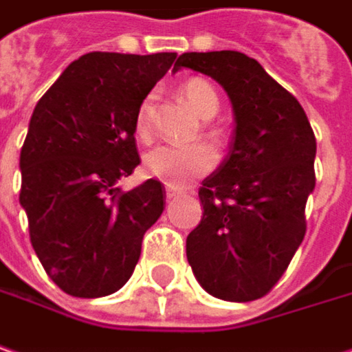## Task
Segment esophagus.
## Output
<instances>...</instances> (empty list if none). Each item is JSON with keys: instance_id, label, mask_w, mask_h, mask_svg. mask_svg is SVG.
<instances>
[{"instance_id": "34e87169", "label": "esophagus", "mask_w": 352, "mask_h": 352, "mask_svg": "<svg viewBox=\"0 0 352 352\" xmlns=\"http://www.w3.org/2000/svg\"><path fill=\"white\" fill-rule=\"evenodd\" d=\"M179 195V189L173 187V185H165V197H167V201H171V199H175Z\"/></svg>"}]
</instances>
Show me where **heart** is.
Wrapping results in <instances>:
<instances>
[{"instance_id":"1","label":"heart","mask_w":352,"mask_h":352,"mask_svg":"<svg viewBox=\"0 0 352 352\" xmlns=\"http://www.w3.org/2000/svg\"><path fill=\"white\" fill-rule=\"evenodd\" d=\"M179 94L201 117H213L217 113L219 95L209 81L201 77H191L181 83ZM151 115H153V95H147L139 103L135 113V131L143 139L151 133ZM215 165H217V153L209 143H191V145L163 143L153 147L145 155L147 173L161 179L167 185H185L191 179L207 175Z\"/></svg>"}]
</instances>
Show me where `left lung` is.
I'll use <instances>...</instances> for the list:
<instances>
[{"label":"left lung","instance_id":"8db88e82","mask_svg":"<svg viewBox=\"0 0 352 352\" xmlns=\"http://www.w3.org/2000/svg\"><path fill=\"white\" fill-rule=\"evenodd\" d=\"M181 67L213 77L235 111L229 155L199 189L203 217L187 237V261L209 295L261 299L305 237L317 139L299 101L253 57L191 52L177 59Z\"/></svg>","mask_w":352,"mask_h":352}]
</instances>
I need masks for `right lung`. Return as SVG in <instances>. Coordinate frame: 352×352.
<instances>
[{
	"label": "right lung",
	"instance_id": "obj_1",
	"mask_svg": "<svg viewBox=\"0 0 352 352\" xmlns=\"http://www.w3.org/2000/svg\"><path fill=\"white\" fill-rule=\"evenodd\" d=\"M175 57L85 53L33 109L19 157V203L35 255L67 295L95 299L119 291L145 231L165 209L155 179L131 191L115 183L141 163L135 113Z\"/></svg>",
	"mask_w": 352,
	"mask_h": 352
}]
</instances>
